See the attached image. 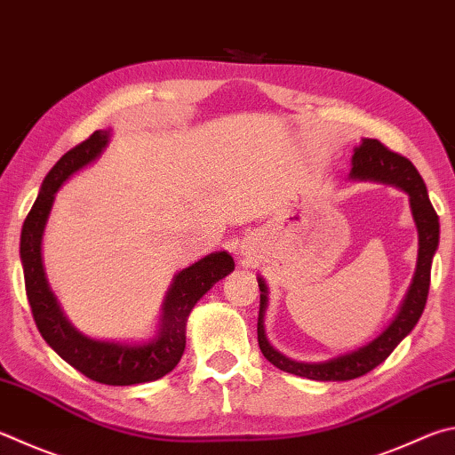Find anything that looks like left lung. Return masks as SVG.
Returning a JSON list of instances; mask_svg holds the SVG:
<instances>
[{
    "mask_svg": "<svg viewBox=\"0 0 455 455\" xmlns=\"http://www.w3.org/2000/svg\"><path fill=\"white\" fill-rule=\"evenodd\" d=\"M352 179H370L400 187L402 191L410 195L411 214H414L418 236H419V251H418V267L414 283L410 286V292L403 300L398 316L394 318L390 326L386 328L384 334H379L376 340H371L364 348L356 352L344 354L328 362H318V364H308V362H294L283 356L268 344L264 336L262 314L267 308V284L259 278L260 286V310H259V346L270 364L288 371V374L318 379V382H344V379H354L368 374L370 370L382 364L390 356L395 346L406 338L414 326L418 324L419 316L426 308L427 292H429V275H432V259L440 243V220L434 211L432 203L426 191L424 179L419 177L411 161L400 153H394L382 145L378 139H364L360 147L352 155Z\"/></svg>",
    "mask_w": 455,
    "mask_h": 455,
    "instance_id": "obj_1",
    "label": "left lung"
}]
</instances>
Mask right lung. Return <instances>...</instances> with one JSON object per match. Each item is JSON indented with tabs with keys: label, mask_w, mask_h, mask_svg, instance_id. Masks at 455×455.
Here are the masks:
<instances>
[{
	"label": "right lung",
	"mask_w": 455,
	"mask_h": 455,
	"mask_svg": "<svg viewBox=\"0 0 455 455\" xmlns=\"http://www.w3.org/2000/svg\"><path fill=\"white\" fill-rule=\"evenodd\" d=\"M109 139V131H95L84 143L65 153L47 172L37 201L33 203L21 228V262L26 292L39 334L60 356L81 374L107 386H133L153 382L179 364L185 352V324L193 307L214 283L235 270L228 252H211L193 267L180 270L163 304V322L155 340L147 344L101 342L79 334L63 316L53 292L49 291L41 264V235L52 211L55 193L65 179L95 161Z\"/></svg>",
	"instance_id": "add662e5"
}]
</instances>
